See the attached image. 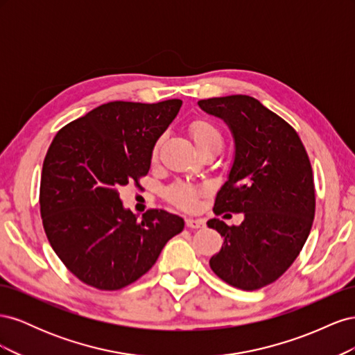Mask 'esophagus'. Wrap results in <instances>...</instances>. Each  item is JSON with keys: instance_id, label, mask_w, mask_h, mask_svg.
Instances as JSON below:
<instances>
[{"instance_id": "esophagus-1", "label": "esophagus", "mask_w": 355, "mask_h": 355, "mask_svg": "<svg viewBox=\"0 0 355 355\" xmlns=\"http://www.w3.org/2000/svg\"><path fill=\"white\" fill-rule=\"evenodd\" d=\"M187 227L191 230H198L204 227V220L202 219H194V218H188L187 220Z\"/></svg>"}]
</instances>
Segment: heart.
Instances as JSON below:
<instances>
[{
  "label": "heart",
  "mask_w": 355,
  "mask_h": 355,
  "mask_svg": "<svg viewBox=\"0 0 355 355\" xmlns=\"http://www.w3.org/2000/svg\"><path fill=\"white\" fill-rule=\"evenodd\" d=\"M189 133L198 153L216 151L219 153L223 145V136L219 128L207 120H196L189 125ZM163 137H159L153 148V158L159 154ZM167 198L176 206L184 209H194L197 206V189L188 184H175L167 189Z\"/></svg>",
  "instance_id": "heart-1"
}]
</instances>
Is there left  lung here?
Returning <instances> with one entry per match:
<instances>
[{
    "instance_id": "1",
    "label": "left lung",
    "mask_w": 355,
    "mask_h": 355,
    "mask_svg": "<svg viewBox=\"0 0 355 355\" xmlns=\"http://www.w3.org/2000/svg\"><path fill=\"white\" fill-rule=\"evenodd\" d=\"M198 106L223 120L234 139L232 164L213 210L244 214L237 227L216 218L207 222L223 237L210 268L237 288L265 287L295 262L313 227L315 192L308 154L295 128L250 96L211 98Z\"/></svg>"
}]
</instances>
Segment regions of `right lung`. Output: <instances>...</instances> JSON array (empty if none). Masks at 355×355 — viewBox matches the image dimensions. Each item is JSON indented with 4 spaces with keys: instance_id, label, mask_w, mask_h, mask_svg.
Returning <instances> with one entry per match:
<instances>
[{
    "instance_id": "add662e5",
    "label": "right lung",
    "mask_w": 355,
    "mask_h": 355,
    "mask_svg": "<svg viewBox=\"0 0 355 355\" xmlns=\"http://www.w3.org/2000/svg\"><path fill=\"white\" fill-rule=\"evenodd\" d=\"M182 101L110 102L53 139L41 173L40 207L50 245L83 283L118 290L151 270L185 227L178 214L148 210L139 219L120 189L148 173L153 148Z\"/></svg>"
}]
</instances>
